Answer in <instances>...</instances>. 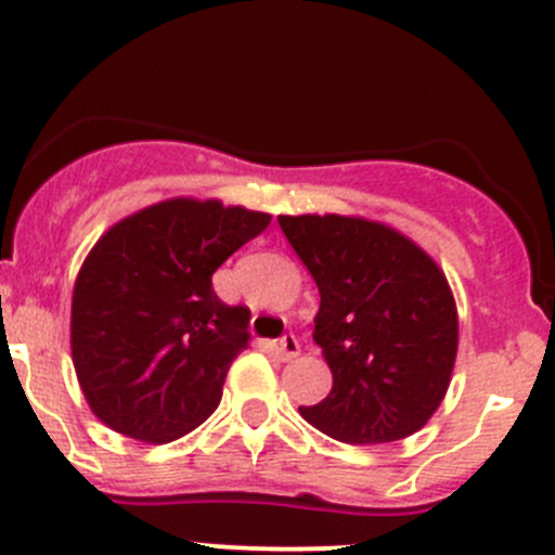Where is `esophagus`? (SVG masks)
Returning a JSON list of instances; mask_svg holds the SVG:
<instances>
[{
  "label": "esophagus",
  "mask_w": 555,
  "mask_h": 555,
  "mask_svg": "<svg viewBox=\"0 0 555 555\" xmlns=\"http://www.w3.org/2000/svg\"><path fill=\"white\" fill-rule=\"evenodd\" d=\"M273 354H276L282 362L295 360V357L300 354L298 338H295V335H284V338H279L276 344H273Z\"/></svg>",
  "instance_id": "34e87169"
}]
</instances>
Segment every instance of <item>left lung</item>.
Here are the masks:
<instances>
[{
    "label": "left lung",
    "mask_w": 555,
    "mask_h": 555,
    "mask_svg": "<svg viewBox=\"0 0 555 555\" xmlns=\"http://www.w3.org/2000/svg\"><path fill=\"white\" fill-rule=\"evenodd\" d=\"M279 225L319 287L313 340L333 373L330 395L300 416L351 446L418 433L456 365L459 313L443 268L360 215H279Z\"/></svg>",
    "instance_id": "left-lung-1"
}]
</instances>
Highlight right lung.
Here are the masks:
<instances>
[{"label": "right lung", "mask_w": 555, "mask_h": 555, "mask_svg": "<svg viewBox=\"0 0 555 555\" xmlns=\"http://www.w3.org/2000/svg\"><path fill=\"white\" fill-rule=\"evenodd\" d=\"M271 222L217 198L158 201L106 228L72 293L77 382L99 422L142 443H171L220 405L246 349V306H225L211 273Z\"/></svg>", "instance_id": "1"}]
</instances>
